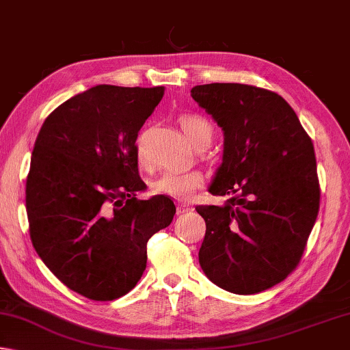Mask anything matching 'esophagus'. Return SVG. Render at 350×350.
<instances>
[{"mask_svg": "<svg viewBox=\"0 0 350 350\" xmlns=\"http://www.w3.org/2000/svg\"><path fill=\"white\" fill-rule=\"evenodd\" d=\"M192 210H193V207L187 206V204H178V207H176V213H178V215H184V213L192 212Z\"/></svg>", "mask_w": 350, "mask_h": 350, "instance_id": "1", "label": "esophagus"}]
</instances>
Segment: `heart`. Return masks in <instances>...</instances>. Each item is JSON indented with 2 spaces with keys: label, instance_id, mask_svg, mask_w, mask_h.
<instances>
[{
  "label": "heart",
  "instance_id": "b5f03b06",
  "mask_svg": "<svg viewBox=\"0 0 350 350\" xmlns=\"http://www.w3.org/2000/svg\"><path fill=\"white\" fill-rule=\"evenodd\" d=\"M181 131L186 135L189 143L193 149L202 143H208L212 140L213 129L206 118L195 114H184L180 117ZM204 184V175L200 170H186V172H164L158 175L150 183V192L154 195H164L178 198V200H186L192 195L196 189Z\"/></svg>",
  "mask_w": 350,
  "mask_h": 350
}]
</instances>
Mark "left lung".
I'll use <instances>...</instances> for the list:
<instances>
[{"mask_svg":"<svg viewBox=\"0 0 350 350\" xmlns=\"http://www.w3.org/2000/svg\"><path fill=\"white\" fill-rule=\"evenodd\" d=\"M193 100L224 131L222 163L208 192L224 206H198L206 221L204 274L226 291L256 294L299 265L317 219L314 146L297 114L273 91L243 83L196 85Z\"/></svg>","mask_w":350,"mask_h":350,"instance_id":"1","label":"left lung"}]
</instances>
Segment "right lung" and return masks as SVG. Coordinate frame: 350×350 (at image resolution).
<instances>
[{"label": "right lung", "mask_w": 350, "mask_h": 350, "mask_svg": "<svg viewBox=\"0 0 350 350\" xmlns=\"http://www.w3.org/2000/svg\"><path fill=\"white\" fill-rule=\"evenodd\" d=\"M164 88L97 85L45 118L25 184L30 239L65 286L108 301L146 269L150 236L174 219L166 196L137 200L138 131Z\"/></svg>", "instance_id": "add662e5"}]
</instances>
